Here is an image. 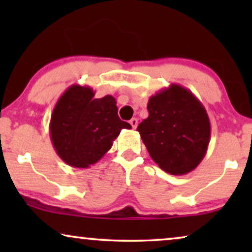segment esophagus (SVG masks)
I'll return each mask as SVG.
<instances>
[{
    "mask_svg": "<svg viewBox=\"0 0 252 252\" xmlns=\"http://www.w3.org/2000/svg\"><path fill=\"white\" fill-rule=\"evenodd\" d=\"M129 124H130V125H132L133 128L135 129L136 127H137V119L136 118H132V119L129 120Z\"/></svg>",
    "mask_w": 252,
    "mask_h": 252,
    "instance_id": "1",
    "label": "esophagus"
}]
</instances>
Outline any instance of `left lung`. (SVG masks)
<instances>
[{
    "mask_svg": "<svg viewBox=\"0 0 252 252\" xmlns=\"http://www.w3.org/2000/svg\"><path fill=\"white\" fill-rule=\"evenodd\" d=\"M148 116L139 124L141 139L161 170L184 175L195 170L208 150V112L187 88L172 84L149 98Z\"/></svg>",
    "mask_w": 252,
    "mask_h": 252,
    "instance_id": "obj_1",
    "label": "left lung"
}]
</instances>
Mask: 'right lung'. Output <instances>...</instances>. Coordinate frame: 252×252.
Returning a JSON list of instances; mask_svg holds the SVG:
<instances>
[{"label": "right lung", "mask_w": 252, "mask_h": 252, "mask_svg": "<svg viewBox=\"0 0 252 252\" xmlns=\"http://www.w3.org/2000/svg\"><path fill=\"white\" fill-rule=\"evenodd\" d=\"M88 86L72 85L58 101L50 118V137L61 159L72 167L87 168L111 149L128 123L118 117L111 95L95 98Z\"/></svg>", "instance_id": "obj_1"}]
</instances>
